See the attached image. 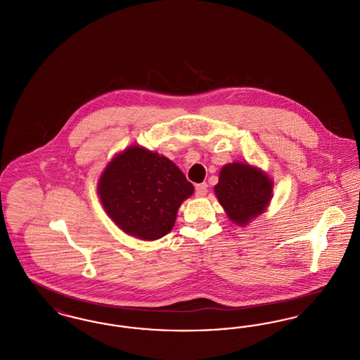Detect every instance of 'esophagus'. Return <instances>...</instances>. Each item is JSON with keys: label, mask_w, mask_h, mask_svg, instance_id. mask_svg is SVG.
<instances>
[{"label": "esophagus", "mask_w": 360, "mask_h": 360, "mask_svg": "<svg viewBox=\"0 0 360 360\" xmlns=\"http://www.w3.org/2000/svg\"><path fill=\"white\" fill-rule=\"evenodd\" d=\"M207 193V185L206 184H200L195 186V195L197 197H204Z\"/></svg>", "instance_id": "34e87169"}]
</instances>
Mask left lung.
<instances>
[{
    "instance_id": "8db88e82",
    "label": "left lung",
    "mask_w": 360,
    "mask_h": 360,
    "mask_svg": "<svg viewBox=\"0 0 360 360\" xmlns=\"http://www.w3.org/2000/svg\"><path fill=\"white\" fill-rule=\"evenodd\" d=\"M269 176L244 163H229L220 172L214 193L233 223L245 225L260 214L271 198Z\"/></svg>"
}]
</instances>
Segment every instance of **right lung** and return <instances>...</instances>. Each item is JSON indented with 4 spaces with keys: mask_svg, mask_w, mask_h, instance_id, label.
Wrapping results in <instances>:
<instances>
[{
    "mask_svg": "<svg viewBox=\"0 0 360 360\" xmlns=\"http://www.w3.org/2000/svg\"><path fill=\"white\" fill-rule=\"evenodd\" d=\"M194 186L170 159L132 146L105 169L98 194L110 219L128 235L156 240L172 231L178 207Z\"/></svg>",
    "mask_w": 360,
    "mask_h": 360,
    "instance_id": "add662e5",
    "label": "right lung"
}]
</instances>
